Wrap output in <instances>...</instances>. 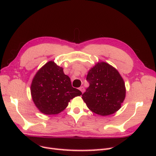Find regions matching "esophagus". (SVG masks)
I'll return each mask as SVG.
<instances>
[{"label":"esophagus","mask_w":156,"mask_h":156,"mask_svg":"<svg viewBox=\"0 0 156 156\" xmlns=\"http://www.w3.org/2000/svg\"><path fill=\"white\" fill-rule=\"evenodd\" d=\"M79 90L82 91V94H83V93L84 92V91H85V88H84V87H83V86H81V87H80Z\"/></svg>","instance_id":"1"}]
</instances>
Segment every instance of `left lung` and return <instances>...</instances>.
Returning <instances> with one entry per match:
<instances>
[{"instance_id":"obj_1","label":"left lung","mask_w":156,"mask_h":156,"mask_svg":"<svg viewBox=\"0 0 156 156\" xmlns=\"http://www.w3.org/2000/svg\"><path fill=\"white\" fill-rule=\"evenodd\" d=\"M90 86L82 98L87 107L101 116L115 113L126 96L125 83L118 70L105 62H99L88 71Z\"/></svg>"}]
</instances>
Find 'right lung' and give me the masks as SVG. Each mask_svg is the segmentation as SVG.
<instances>
[{"mask_svg":"<svg viewBox=\"0 0 156 156\" xmlns=\"http://www.w3.org/2000/svg\"><path fill=\"white\" fill-rule=\"evenodd\" d=\"M33 101L40 112L57 115L65 110L70 99L82 95L72 86L70 78L54 61L47 62L35 74L31 84Z\"/></svg>","mask_w":156,"mask_h":156,"instance_id":"add662e5","label":"right lung"}]
</instances>
